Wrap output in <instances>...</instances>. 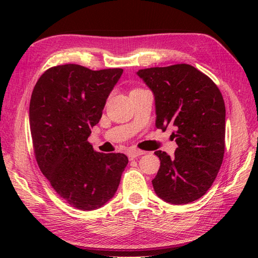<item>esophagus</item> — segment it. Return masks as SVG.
I'll list each match as a JSON object with an SVG mask.
<instances>
[{
	"mask_svg": "<svg viewBox=\"0 0 258 258\" xmlns=\"http://www.w3.org/2000/svg\"><path fill=\"white\" fill-rule=\"evenodd\" d=\"M144 153H145V152H143V151H140V150H132V151H130V152L127 153L128 160H130V161L135 160L136 157H139L140 155H143Z\"/></svg>",
	"mask_w": 258,
	"mask_h": 258,
	"instance_id": "obj_1",
	"label": "esophagus"
}]
</instances>
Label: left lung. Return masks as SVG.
Masks as SVG:
<instances>
[{"label":"left lung","mask_w":258,"mask_h":258,"mask_svg":"<svg viewBox=\"0 0 258 258\" xmlns=\"http://www.w3.org/2000/svg\"><path fill=\"white\" fill-rule=\"evenodd\" d=\"M155 97L157 128H175L171 157L156 151L161 166L152 180L157 196L175 205L204 195L215 180L225 150V104L216 84L188 64L140 70Z\"/></svg>","instance_id":"1"}]
</instances>
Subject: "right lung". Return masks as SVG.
Masks as SVG:
<instances>
[{"label":"right lung","mask_w":258,"mask_h":258,"mask_svg":"<svg viewBox=\"0 0 258 258\" xmlns=\"http://www.w3.org/2000/svg\"><path fill=\"white\" fill-rule=\"evenodd\" d=\"M122 73L57 65L41 75L32 92L30 128L38 167L54 190L81 211L105 205L128 163L126 155L95 152L87 142Z\"/></svg>","instance_id":"right-lung-1"}]
</instances>
